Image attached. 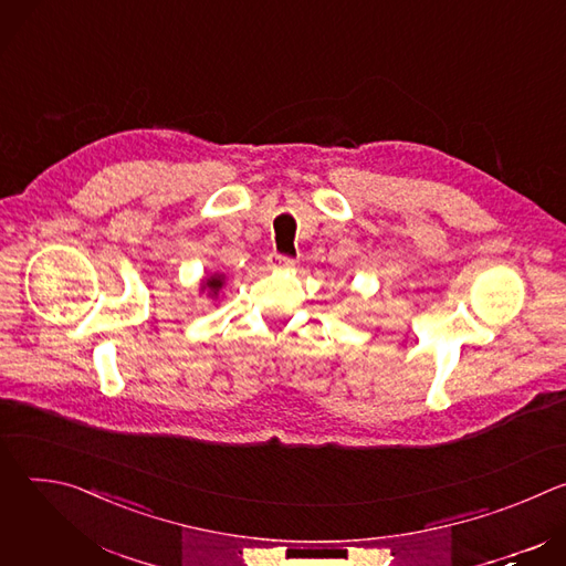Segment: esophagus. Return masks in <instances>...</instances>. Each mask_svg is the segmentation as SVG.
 <instances>
[{
	"label": "esophagus",
	"mask_w": 566,
	"mask_h": 566,
	"mask_svg": "<svg viewBox=\"0 0 566 566\" xmlns=\"http://www.w3.org/2000/svg\"><path fill=\"white\" fill-rule=\"evenodd\" d=\"M269 260H271V266H280V269H284V266H293V264H295V260H293V258H289V255H280V253H273Z\"/></svg>",
	"instance_id": "esophagus-1"
}]
</instances>
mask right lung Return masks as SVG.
I'll return each mask as SVG.
<instances>
[{
    "instance_id": "add662e5",
    "label": "right lung",
    "mask_w": 566,
    "mask_h": 566,
    "mask_svg": "<svg viewBox=\"0 0 566 566\" xmlns=\"http://www.w3.org/2000/svg\"><path fill=\"white\" fill-rule=\"evenodd\" d=\"M221 286H223V277H221V275L208 277V280L203 282V289H208V295H212V297H217V293H219Z\"/></svg>"
}]
</instances>
